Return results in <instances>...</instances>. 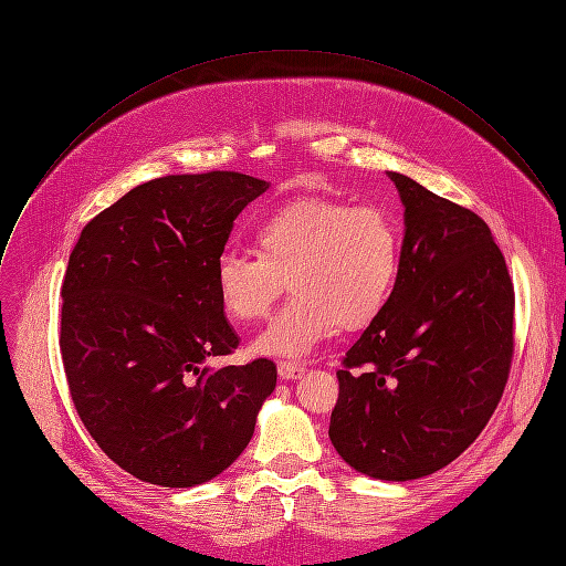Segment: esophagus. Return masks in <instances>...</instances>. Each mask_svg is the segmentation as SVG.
Returning <instances> with one entry per match:
<instances>
[{"mask_svg":"<svg viewBox=\"0 0 566 566\" xmlns=\"http://www.w3.org/2000/svg\"><path fill=\"white\" fill-rule=\"evenodd\" d=\"M305 370H307V366L300 364V361H286V359H284V361H277V373H280L282 380H297V378H303Z\"/></svg>","mask_w":566,"mask_h":566,"instance_id":"obj_1","label":"esophagus"}]
</instances>
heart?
<instances>
[{"label":"heart","mask_w":566,"mask_h":566,"mask_svg":"<svg viewBox=\"0 0 566 566\" xmlns=\"http://www.w3.org/2000/svg\"><path fill=\"white\" fill-rule=\"evenodd\" d=\"M252 243L256 254L216 259L213 284L222 310L248 323L269 314L289 280L293 295L252 344L261 355L300 357L336 327L368 325L400 275V224L378 205L297 200L263 216Z\"/></svg>","instance_id":"heart-1"}]
</instances>
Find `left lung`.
<instances>
[{
    "mask_svg": "<svg viewBox=\"0 0 566 566\" xmlns=\"http://www.w3.org/2000/svg\"><path fill=\"white\" fill-rule=\"evenodd\" d=\"M405 205L400 275L336 370L329 439L353 469L417 480L492 419L514 355V284L486 222L389 172Z\"/></svg>",
    "mask_w": 566,
    "mask_h": 566,
    "instance_id": "obj_1",
    "label": "left lung"
}]
</instances>
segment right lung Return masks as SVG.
I'll return each mask as SVG.
<instances>
[{
  "instance_id": "obj_1",
  "label": "right lung",
  "mask_w": 566,
  "mask_h": 566,
  "mask_svg": "<svg viewBox=\"0 0 566 566\" xmlns=\"http://www.w3.org/2000/svg\"><path fill=\"white\" fill-rule=\"evenodd\" d=\"M266 188L232 170L149 179L97 213L70 254L59 336L70 396L106 458L143 482L222 473L275 389L271 359L207 366L239 346L216 259Z\"/></svg>"
}]
</instances>
